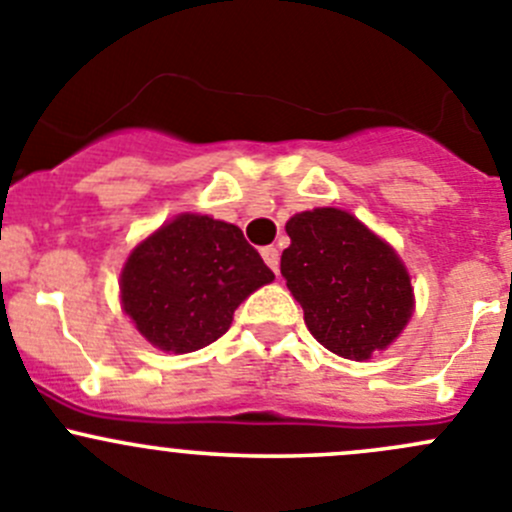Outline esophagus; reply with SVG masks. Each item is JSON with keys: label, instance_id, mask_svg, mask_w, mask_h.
I'll return each instance as SVG.
<instances>
[{"label": "esophagus", "instance_id": "esophagus-1", "mask_svg": "<svg viewBox=\"0 0 512 512\" xmlns=\"http://www.w3.org/2000/svg\"><path fill=\"white\" fill-rule=\"evenodd\" d=\"M262 260L267 262V267H270L272 272H280V250L277 247H262Z\"/></svg>", "mask_w": 512, "mask_h": 512}]
</instances>
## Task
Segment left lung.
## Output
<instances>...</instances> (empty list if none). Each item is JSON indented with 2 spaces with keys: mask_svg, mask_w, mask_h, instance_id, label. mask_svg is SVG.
<instances>
[{
  "mask_svg": "<svg viewBox=\"0 0 512 512\" xmlns=\"http://www.w3.org/2000/svg\"><path fill=\"white\" fill-rule=\"evenodd\" d=\"M280 270L319 344L344 359L389 347L414 312L406 267L354 215L317 208L287 223Z\"/></svg>",
  "mask_w": 512,
  "mask_h": 512,
  "instance_id": "8db88e82",
  "label": "left lung"
}]
</instances>
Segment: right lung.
Wrapping results in <instances>:
<instances>
[{
    "label": "right lung",
    "mask_w": 512,
    "mask_h": 512,
    "mask_svg": "<svg viewBox=\"0 0 512 512\" xmlns=\"http://www.w3.org/2000/svg\"><path fill=\"white\" fill-rule=\"evenodd\" d=\"M272 280L240 227L180 215L131 252L121 299L153 347L188 354L223 337L242 299Z\"/></svg>",
    "instance_id": "right-lung-1"
}]
</instances>
